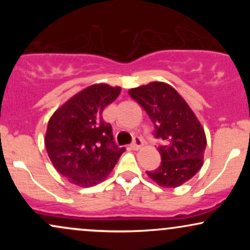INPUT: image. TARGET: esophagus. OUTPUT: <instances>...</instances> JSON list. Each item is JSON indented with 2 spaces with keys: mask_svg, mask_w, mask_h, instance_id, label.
Segmentation results:
<instances>
[{
  "mask_svg": "<svg viewBox=\"0 0 250 250\" xmlns=\"http://www.w3.org/2000/svg\"><path fill=\"white\" fill-rule=\"evenodd\" d=\"M142 145H143V141L141 139H139V137H136V139L134 140V142L131 143V149H134V150H139L140 148L142 147Z\"/></svg>",
  "mask_w": 250,
  "mask_h": 250,
  "instance_id": "esophagus-1",
  "label": "esophagus"
}]
</instances>
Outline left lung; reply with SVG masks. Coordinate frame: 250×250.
I'll list each match as a JSON object with an SVG mask.
<instances>
[{"label": "left lung", "instance_id": "left-lung-1", "mask_svg": "<svg viewBox=\"0 0 250 250\" xmlns=\"http://www.w3.org/2000/svg\"><path fill=\"white\" fill-rule=\"evenodd\" d=\"M129 95L147 111L155 125L161 165L147 171L154 182L165 188H176L190 180L203 166L207 139L205 129L188 103L170 84L150 82L129 89Z\"/></svg>", "mask_w": 250, "mask_h": 250}]
</instances>
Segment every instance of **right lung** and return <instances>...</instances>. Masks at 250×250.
Segmentation results:
<instances>
[{
  "label": "right lung",
  "mask_w": 250,
  "mask_h": 250,
  "mask_svg": "<svg viewBox=\"0 0 250 250\" xmlns=\"http://www.w3.org/2000/svg\"><path fill=\"white\" fill-rule=\"evenodd\" d=\"M120 87L97 83L64 102L48 122L44 145L60 174L79 187H91L110 174L125 148L113 141L103 109L115 101Z\"/></svg>",
  "instance_id": "obj_1"
}]
</instances>
